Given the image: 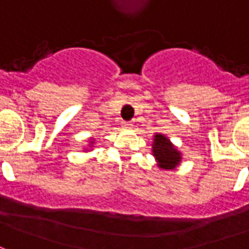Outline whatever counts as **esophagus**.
Masks as SVG:
<instances>
[{
  "label": "esophagus",
  "instance_id": "1",
  "mask_svg": "<svg viewBox=\"0 0 249 249\" xmlns=\"http://www.w3.org/2000/svg\"><path fill=\"white\" fill-rule=\"evenodd\" d=\"M121 125H123V128H126V129L132 126V124H130V123H126V121H123V123H121Z\"/></svg>",
  "mask_w": 249,
  "mask_h": 249
}]
</instances>
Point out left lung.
Listing matches in <instances>:
<instances>
[{"label": "left lung", "mask_w": 249, "mask_h": 249, "mask_svg": "<svg viewBox=\"0 0 249 249\" xmlns=\"http://www.w3.org/2000/svg\"><path fill=\"white\" fill-rule=\"evenodd\" d=\"M152 155L161 170H174L182 160L180 152L174 147L173 142L161 133L155 135L154 142H152Z\"/></svg>", "instance_id": "obj_1"}]
</instances>
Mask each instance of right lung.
<instances>
[{"label":"right lung","instance_id":"1","mask_svg":"<svg viewBox=\"0 0 249 249\" xmlns=\"http://www.w3.org/2000/svg\"><path fill=\"white\" fill-rule=\"evenodd\" d=\"M91 144H94V140H91V142H90V145H91Z\"/></svg>","mask_w":249,"mask_h":249}]
</instances>
